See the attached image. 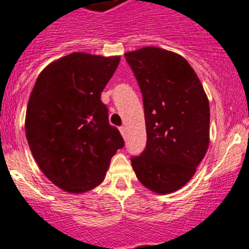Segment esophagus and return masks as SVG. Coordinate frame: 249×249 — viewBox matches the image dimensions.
<instances>
[{
  "label": "esophagus",
  "instance_id": "1",
  "mask_svg": "<svg viewBox=\"0 0 249 249\" xmlns=\"http://www.w3.org/2000/svg\"><path fill=\"white\" fill-rule=\"evenodd\" d=\"M120 132H121V134H122V137H125V127L124 125H121V127H120Z\"/></svg>",
  "mask_w": 249,
  "mask_h": 249
}]
</instances>
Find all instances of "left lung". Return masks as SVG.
I'll list each match as a JSON object with an SVG mask.
<instances>
[{
    "instance_id": "obj_1",
    "label": "left lung",
    "mask_w": 249,
    "mask_h": 249,
    "mask_svg": "<svg viewBox=\"0 0 249 249\" xmlns=\"http://www.w3.org/2000/svg\"><path fill=\"white\" fill-rule=\"evenodd\" d=\"M124 58L142 90L146 125V146L130 157L133 169L154 193H174L193 178L207 152V95L179 54L145 47Z\"/></svg>"
}]
</instances>
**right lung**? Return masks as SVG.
<instances>
[{
    "instance_id": "right-lung-1",
    "label": "right lung",
    "mask_w": 249,
    "mask_h": 249,
    "mask_svg": "<svg viewBox=\"0 0 249 249\" xmlns=\"http://www.w3.org/2000/svg\"><path fill=\"white\" fill-rule=\"evenodd\" d=\"M119 63L120 56L69 54L49 64L34 86L26 139L44 176L68 193L99 185L111 157L124 146L100 99Z\"/></svg>"
}]
</instances>
